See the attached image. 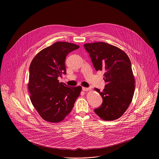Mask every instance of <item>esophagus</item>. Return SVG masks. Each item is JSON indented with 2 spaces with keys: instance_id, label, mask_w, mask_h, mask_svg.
Masks as SVG:
<instances>
[{
  "instance_id": "obj_1",
  "label": "esophagus",
  "mask_w": 159,
  "mask_h": 159,
  "mask_svg": "<svg viewBox=\"0 0 159 159\" xmlns=\"http://www.w3.org/2000/svg\"><path fill=\"white\" fill-rule=\"evenodd\" d=\"M91 90V89L90 88H84V87H83V91H90Z\"/></svg>"
}]
</instances>
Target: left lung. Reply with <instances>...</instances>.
Returning <instances> with one entry per match:
<instances>
[{
	"label": "left lung",
	"instance_id": "8db88e82",
	"mask_svg": "<svg viewBox=\"0 0 159 159\" xmlns=\"http://www.w3.org/2000/svg\"><path fill=\"white\" fill-rule=\"evenodd\" d=\"M97 71H105L107 83L102 92L95 88L103 98L102 105L94 111L104 120L121 117L130 105L135 91V78L127 54L117 46L105 42L84 45Z\"/></svg>",
	"mask_w": 159,
	"mask_h": 159
}]
</instances>
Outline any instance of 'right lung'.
<instances>
[{
  "label": "right lung",
  "instance_id": "right-lung-1",
  "mask_svg": "<svg viewBox=\"0 0 159 159\" xmlns=\"http://www.w3.org/2000/svg\"><path fill=\"white\" fill-rule=\"evenodd\" d=\"M80 46L57 42L41 50L29 67L28 90L30 101L41 117L57 123L70 113L82 88L68 86L57 80L66 74V57Z\"/></svg>",
  "mask_w": 159,
  "mask_h": 159
}]
</instances>
